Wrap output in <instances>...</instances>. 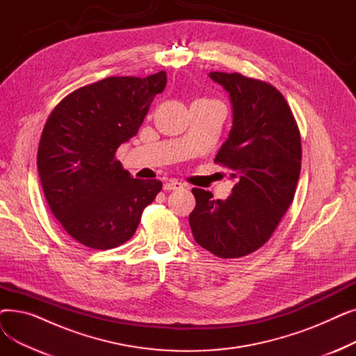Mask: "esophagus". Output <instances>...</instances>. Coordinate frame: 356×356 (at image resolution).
Masks as SVG:
<instances>
[{
  "instance_id": "34e87169",
  "label": "esophagus",
  "mask_w": 356,
  "mask_h": 356,
  "mask_svg": "<svg viewBox=\"0 0 356 356\" xmlns=\"http://www.w3.org/2000/svg\"><path fill=\"white\" fill-rule=\"evenodd\" d=\"M184 184L175 180V179H170V180H165L164 184H163V189L164 191H179V189H183Z\"/></svg>"
}]
</instances>
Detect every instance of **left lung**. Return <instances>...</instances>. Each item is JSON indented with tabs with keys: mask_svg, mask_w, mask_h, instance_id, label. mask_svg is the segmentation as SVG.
Segmentation results:
<instances>
[{
	"mask_svg": "<svg viewBox=\"0 0 356 356\" xmlns=\"http://www.w3.org/2000/svg\"><path fill=\"white\" fill-rule=\"evenodd\" d=\"M229 93L232 128L215 157L235 180L231 196L213 200L192 189L189 215L195 241L220 258H239L270 239L293 202L302 167L300 133L284 97L274 86L239 73L211 72Z\"/></svg>",
	"mask_w": 356,
	"mask_h": 356,
	"instance_id": "left-lung-1",
	"label": "left lung"
}]
</instances>
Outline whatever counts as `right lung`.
Listing matches in <instances>:
<instances>
[{"mask_svg": "<svg viewBox=\"0 0 356 356\" xmlns=\"http://www.w3.org/2000/svg\"><path fill=\"white\" fill-rule=\"evenodd\" d=\"M165 83L164 70L147 78L111 76L72 92L47 118L37 153L42 188L54 218L82 245L124 244L161 191L160 180L124 170L115 153L137 136Z\"/></svg>", "mask_w": 356, "mask_h": 356, "instance_id": "1", "label": "right lung"}]
</instances>
